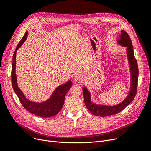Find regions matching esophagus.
<instances>
[{"instance_id": "34e87169", "label": "esophagus", "mask_w": 151, "mask_h": 151, "mask_svg": "<svg viewBox=\"0 0 151 151\" xmlns=\"http://www.w3.org/2000/svg\"><path fill=\"white\" fill-rule=\"evenodd\" d=\"M84 81H85V77L83 75H79L78 76H77L76 79V81L77 83H84Z\"/></svg>"}]
</instances>
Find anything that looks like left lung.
Segmentation results:
<instances>
[{"label": "left lung", "instance_id": "obj_1", "mask_svg": "<svg viewBox=\"0 0 151 151\" xmlns=\"http://www.w3.org/2000/svg\"><path fill=\"white\" fill-rule=\"evenodd\" d=\"M117 43L122 47H127V55L130 67V72L131 76L130 79V89L126 98L120 103L114 106H107L103 104H97L91 101V95L88 89L86 87L83 88L84 103L88 110L98 116H107L122 111L126 108L132 101H133L137 89L139 69L138 65L134 56L133 46L129 35L124 30L121 31V35L118 36Z\"/></svg>", "mask_w": 151, "mask_h": 151}]
</instances>
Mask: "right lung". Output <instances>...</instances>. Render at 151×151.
<instances>
[{
    "label": "right lung",
    "mask_w": 151,
    "mask_h": 151,
    "mask_svg": "<svg viewBox=\"0 0 151 151\" xmlns=\"http://www.w3.org/2000/svg\"><path fill=\"white\" fill-rule=\"evenodd\" d=\"M28 36V31L26 32L23 38L18 43L12 57V65L11 71V79L12 88L14 92L19 99L22 106L27 111L43 118L52 117L56 115L61 110L64 103L65 94L72 86L70 80H68L65 84H61L54 90L52 94L47 100L42 103L33 102L26 98L23 92L19 89L17 83V77L16 75V52L23 43Z\"/></svg>",
    "instance_id": "right-lung-1"
}]
</instances>
